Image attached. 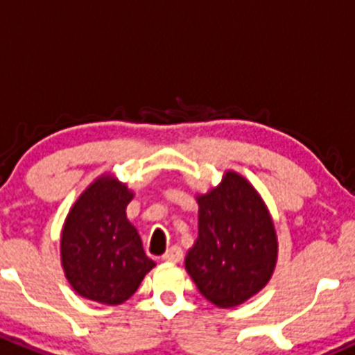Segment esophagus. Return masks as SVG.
I'll use <instances>...</instances> for the list:
<instances>
[{
    "label": "esophagus",
    "instance_id": "34e87169",
    "mask_svg": "<svg viewBox=\"0 0 355 355\" xmlns=\"http://www.w3.org/2000/svg\"><path fill=\"white\" fill-rule=\"evenodd\" d=\"M182 257H184V250H182L180 247H177V245H173V247H170L166 252H164L162 259L170 261V263H180Z\"/></svg>",
    "mask_w": 355,
    "mask_h": 355
}]
</instances>
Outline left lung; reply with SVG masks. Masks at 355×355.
Listing matches in <instances>:
<instances>
[{
    "label": "left lung",
    "mask_w": 355,
    "mask_h": 355,
    "mask_svg": "<svg viewBox=\"0 0 355 355\" xmlns=\"http://www.w3.org/2000/svg\"><path fill=\"white\" fill-rule=\"evenodd\" d=\"M196 200L198 240L185 270L215 306H238L273 275L278 243L271 215L256 189L234 171Z\"/></svg>",
    "instance_id": "obj_1"
}]
</instances>
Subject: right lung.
<instances>
[{
    "label": "right lung",
    "mask_w": 355,
    "mask_h": 355,
    "mask_svg": "<svg viewBox=\"0 0 355 355\" xmlns=\"http://www.w3.org/2000/svg\"><path fill=\"white\" fill-rule=\"evenodd\" d=\"M131 200L125 184L103 175L69 210L61 233V263L69 286L82 297L124 303L155 266L125 217Z\"/></svg>",
    "instance_id": "right-lung-1"
}]
</instances>
